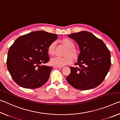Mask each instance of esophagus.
Returning a JSON list of instances; mask_svg holds the SVG:
<instances>
[{
  "label": "esophagus",
  "instance_id": "esophagus-1",
  "mask_svg": "<svg viewBox=\"0 0 120 120\" xmlns=\"http://www.w3.org/2000/svg\"><path fill=\"white\" fill-rule=\"evenodd\" d=\"M53 67L54 68H56V69H61V68H62V67H58V66H54Z\"/></svg>",
  "mask_w": 120,
  "mask_h": 120
}]
</instances>
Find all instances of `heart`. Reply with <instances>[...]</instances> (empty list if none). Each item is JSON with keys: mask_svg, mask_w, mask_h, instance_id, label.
Wrapping results in <instances>:
<instances>
[{"mask_svg": "<svg viewBox=\"0 0 120 120\" xmlns=\"http://www.w3.org/2000/svg\"><path fill=\"white\" fill-rule=\"evenodd\" d=\"M60 42L62 45L66 48L63 54L64 56L51 59L50 60L51 64L56 66L62 67L71 64L72 61H76L79 58L80 51L78 48L75 46L74 42L69 38H64L61 40ZM56 48L55 42L51 43L48 48V53L51 56H54L56 53Z\"/></svg>", "mask_w": 120, "mask_h": 120, "instance_id": "heart-1", "label": "heart"}]
</instances>
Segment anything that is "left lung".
Masks as SVG:
<instances>
[{"label":"left lung","instance_id":"8db88e82","mask_svg":"<svg viewBox=\"0 0 120 120\" xmlns=\"http://www.w3.org/2000/svg\"><path fill=\"white\" fill-rule=\"evenodd\" d=\"M78 44L80 54L66 77L69 84L79 90L95 88L104 80L110 69L111 53L105 43L90 32L82 31L68 35Z\"/></svg>","mask_w":120,"mask_h":120}]
</instances>
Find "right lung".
I'll return each instance as SVG.
<instances>
[{"label":"right lung","instance_id":"obj_1","mask_svg":"<svg viewBox=\"0 0 120 120\" xmlns=\"http://www.w3.org/2000/svg\"><path fill=\"white\" fill-rule=\"evenodd\" d=\"M57 36L38 31L22 35L15 41L8 52L7 67L16 84L34 89L47 82L52 67L40 64L49 61L48 48Z\"/></svg>","mask_w":120,"mask_h":120}]
</instances>
